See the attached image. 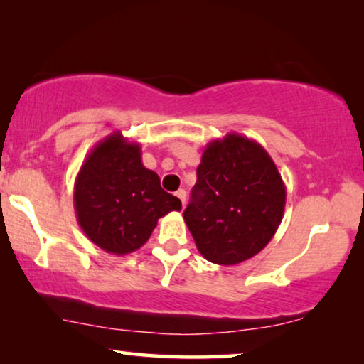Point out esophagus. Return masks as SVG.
<instances>
[{"label": "esophagus", "mask_w": 364, "mask_h": 364, "mask_svg": "<svg viewBox=\"0 0 364 364\" xmlns=\"http://www.w3.org/2000/svg\"><path fill=\"white\" fill-rule=\"evenodd\" d=\"M176 196H177L178 198H181V202H182V207H183V205H186V198H187V192H186V191H183V188H181V191H177V192H176Z\"/></svg>", "instance_id": "obj_1"}]
</instances>
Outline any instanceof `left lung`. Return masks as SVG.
<instances>
[{
  "instance_id": "8db88e82",
  "label": "left lung",
  "mask_w": 364,
  "mask_h": 364,
  "mask_svg": "<svg viewBox=\"0 0 364 364\" xmlns=\"http://www.w3.org/2000/svg\"><path fill=\"white\" fill-rule=\"evenodd\" d=\"M285 202V183L265 149L228 132L203 149L183 220L205 260L237 265L268 245Z\"/></svg>"
}]
</instances>
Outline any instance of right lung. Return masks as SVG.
Masks as SVG:
<instances>
[{
    "label": "right lung",
    "instance_id": "obj_1",
    "mask_svg": "<svg viewBox=\"0 0 364 364\" xmlns=\"http://www.w3.org/2000/svg\"><path fill=\"white\" fill-rule=\"evenodd\" d=\"M181 208V200L161 187L157 173L144 167L141 146L119 131L96 144L74 182L79 227L111 255L139 250L159 218Z\"/></svg>",
    "mask_w": 364,
    "mask_h": 364
}]
</instances>
